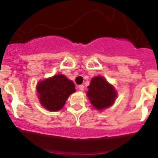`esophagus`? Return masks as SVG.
<instances>
[{"label":"esophagus","instance_id":"esophagus-1","mask_svg":"<svg viewBox=\"0 0 158 158\" xmlns=\"http://www.w3.org/2000/svg\"><path fill=\"white\" fill-rule=\"evenodd\" d=\"M78 88H79V89H80L81 91H84V89H85V86H84V85H81L78 86Z\"/></svg>","mask_w":158,"mask_h":158}]
</instances>
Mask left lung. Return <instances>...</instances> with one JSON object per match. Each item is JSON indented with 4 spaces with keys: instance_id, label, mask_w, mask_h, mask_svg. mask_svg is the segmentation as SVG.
I'll use <instances>...</instances> for the list:
<instances>
[{
    "instance_id": "8db88e82",
    "label": "left lung",
    "mask_w": 158,
    "mask_h": 158,
    "mask_svg": "<svg viewBox=\"0 0 158 158\" xmlns=\"http://www.w3.org/2000/svg\"><path fill=\"white\" fill-rule=\"evenodd\" d=\"M88 89L87 96L93 107L97 110L109 107L116 99L117 93L115 88L101 76L93 77Z\"/></svg>"
}]
</instances>
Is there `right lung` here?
Instances as JSON below:
<instances>
[{"label":"right lung","instance_id":"add662e5","mask_svg":"<svg viewBox=\"0 0 158 158\" xmlns=\"http://www.w3.org/2000/svg\"><path fill=\"white\" fill-rule=\"evenodd\" d=\"M40 104L48 111H58L76 91L74 83L65 75L58 74L38 83L36 87Z\"/></svg>","mask_w":158,"mask_h":158}]
</instances>
